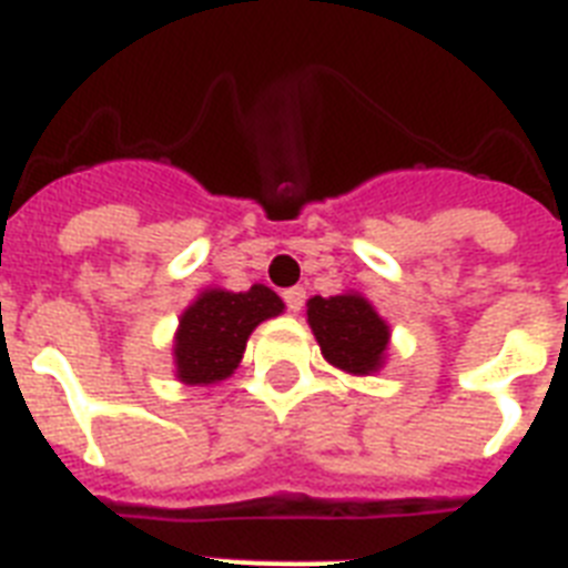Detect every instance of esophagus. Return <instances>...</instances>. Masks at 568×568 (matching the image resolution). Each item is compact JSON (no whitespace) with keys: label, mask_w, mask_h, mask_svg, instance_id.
<instances>
[{"label":"esophagus","mask_w":568,"mask_h":568,"mask_svg":"<svg viewBox=\"0 0 568 568\" xmlns=\"http://www.w3.org/2000/svg\"><path fill=\"white\" fill-rule=\"evenodd\" d=\"M304 298H307V293H304V287H290L284 290V302H287L290 313H298L304 307Z\"/></svg>","instance_id":"esophagus-1"}]
</instances>
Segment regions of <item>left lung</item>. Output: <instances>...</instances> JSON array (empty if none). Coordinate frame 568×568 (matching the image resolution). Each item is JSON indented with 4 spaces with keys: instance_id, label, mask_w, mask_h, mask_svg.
Here are the masks:
<instances>
[{
    "instance_id": "left-lung-1",
    "label": "left lung",
    "mask_w": 568,
    "mask_h": 568,
    "mask_svg": "<svg viewBox=\"0 0 568 568\" xmlns=\"http://www.w3.org/2000/svg\"><path fill=\"white\" fill-rule=\"evenodd\" d=\"M307 325L322 348V357L334 368L365 377L386 365L392 331L363 293L345 290L327 298L313 295L307 302Z\"/></svg>"
}]
</instances>
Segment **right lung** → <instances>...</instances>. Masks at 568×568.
Here are the masks:
<instances>
[{"instance_id": "add662e5", "label": "right lung", "mask_w": 568, "mask_h": 568, "mask_svg": "<svg viewBox=\"0 0 568 568\" xmlns=\"http://www.w3.org/2000/svg\"><path fill=\"white\" fill-rule=\"evenodd\" d=\"M281 313L284 302L264 284H252L246 293L205 287L182 311L173 334L176 379L185 386H211L232 377L252 331Z\"/></svg>"}]
</instances>
